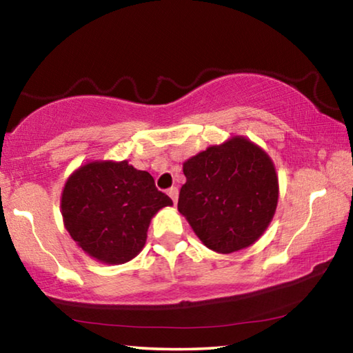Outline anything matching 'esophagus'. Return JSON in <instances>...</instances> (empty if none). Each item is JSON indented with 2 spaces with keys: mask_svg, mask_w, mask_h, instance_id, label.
Returning <instances> with one entry per match:
<instances>
[{
  "mask_svg": "<svg viewBox=\"0 0 353 353\" xmlns=\"http://www.w3.org/2000/svg\"><path fill=\"white\" fill-rule=\"evenodd\" d=\"M168 196L172 199V202H174V204H177V199H179V188H177V187H171V188L168 190Z\"/></svg>",
  "mask_w": 353,
  "mask_h": 353,
  "instance_id": "34e87169",
  "label": "esophagus"
}]
</instances>
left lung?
Returning a JSON list of instances; mask_svg holds the SVG:
<instances>
[{
    "mask_svg": "<svg viewBox=\"0 0 353 353\" xmlns=\"http://www.w3.org/2000/svg\"><path fill=\"white\" fill-rule=\"evenodd\" d=\"M177 210L218 254L249 248L265 234L279 202V177L266 151L243 135L208 146L183 163Z\"/></svg>",
    "mask_w": 353,
    "mask_h": 353,
    "instance_id": "obj_1",
    "label": "left lung"
}]
</instances>
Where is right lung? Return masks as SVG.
<instances>
[{"mask_svg": "<svg viewBox=\"0 0 353 353\" xmlns=\"http://www.w3.org/2000/svg\"><path fill=\"white\" fill-rule=\"evenodd\" d=\"M172 201L155 188L148 171L128 160H93L65 182L61 198L63 225L88 256L123 265L145 248L151 219Z\"/></svg>", "mask_w": 353, "mask_h": 353, "instance_id": "obj_1", "label": "right lung"}]
</instances>
